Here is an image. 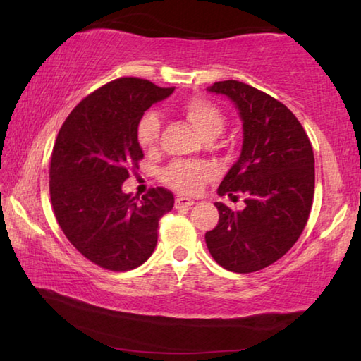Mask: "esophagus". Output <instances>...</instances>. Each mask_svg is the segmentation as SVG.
Wrapping results in <instances>:
<instances>
[{
	"instance_id": "1",
	"label": "esophagus",
	"mask_w": 361,
	"mask_h": 361,
	"mask_svg": "<svg viewBox=\"0 0 361 361\" xmlns=\"http://www.w3.org/2000/svg\"><path fill=\"white\" fill-rule=\"evenodd\" d=\"M191 205H194L192 199H188V197H176L175 199L176 209H188V207H191Z\"/></svg>"
}]
</instances>
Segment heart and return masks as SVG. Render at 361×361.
<instances>
[{
  "instance_id": "obj_1",
  "label": "heart",
  "mask_w": 361,
  "mask_h": 361,
  "mask_svg": "<svg viewBox=\"0 0 361 361\" xmlns=\"http://www.w3.org/2000/svg\"><path fill=\"white\" fill-rule=\"evenodd\" d=\"M200 137L215 138L224 127V114L215 103L204 97H189L180 106ZM161 137V119L156 111H146L138 121L137 142L145 151H154ZM215 176V169L207 162H175L167 169L164 180L180 192H197L205 181Z\"/></svg>"
}]
</instances>
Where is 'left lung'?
Returning a JSON list of instances; mask_svg holds the SVG:
<instances>
[{"instance_id":"8db88e82","label":"left lung","mask_w":361,"mask_h":361,"mask_svg":"<svg viewBox=\"0 0 361 361\" xmlns=\"http://www.w3.org/2000/svg\"><path fill=\"white\" fill-rule=\"evenodd\" d=\"M209 90L229 97L240 111L242 152L218 194L243 195L245 209L216 202L219 219L205 242L219 266L256 272L282 258L307 224L315 188L312 145L296 116L262 90L232 79Z\"/></svg>"}]
</instances>
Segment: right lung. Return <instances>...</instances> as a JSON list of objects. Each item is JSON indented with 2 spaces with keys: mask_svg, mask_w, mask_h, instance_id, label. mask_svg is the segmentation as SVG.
<instances>
[{
  "mask_svg": "<svg viewBox=\"0 0 361 361\" xmlns=\"http://www.w3.org/2000/svg\"><path fill=\"white\" fill-rule=\"evenodd\" d=\"M173 90L148 79H114L78 103L54 143V215L71 245L108 271L142 266L156 248L159 219L173 209V194L166 188H151L142 199L122 192V183L143 159L140 118Z\"/></svg>",
  "mask_w": 361,
  "mask_h": 361,
  "instance_id": "obj_1",
  "label": "right lung"
}]
</instances>
